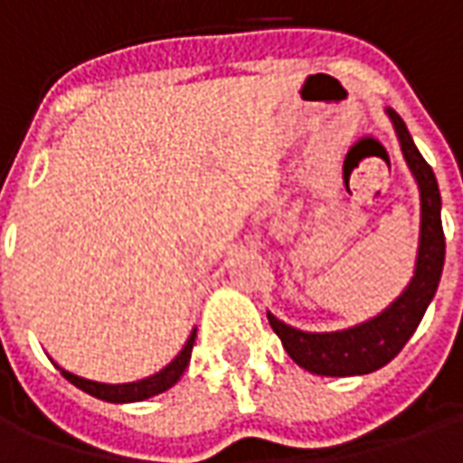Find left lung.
<instances>
[{
	"mask_svg": "<svg viewBox=\"0 0 463 463\" xmlns=\"http://www.w3.org/2000/svg\"><path fill=\"white\" fill-rule=\"evenodd\" d=\"M389 121L394 123L399 146L404 153L409 171L419 185L421 201V225H419V250L414 278L397 300L382 310L377 317L337 332H305L280 322L268 312V320L282 347L302 369L322 377H354L369 374L397 357L407 340L414 335L427 312L429 302L441 280L444 270V228H441V195L437 175L424 156L411 141L407 126L397 111L387 109Z\"/></svg>",
	"mask_w": 463,
	"mask_h": 463,
	"instance_id": "obj_1",
	"label": "left lung"
}]
</instances>
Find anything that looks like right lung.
Segmentation results:
<instances>
[{
    "label": "right lung",
    "mask_w": 463,
    "mask_h": 463,
    "mask_svg": "<svg viewBox=\"0 0 463 463\" xmlns=\"http://www.w3.org/2000/svg\"><path fill=\"white\" fill-rule=\"evenodd\" d=\"M193 342H195V330L191 332V337L188 342L183 345V349L178 352V357L173 359L171 364H165L161 372H156L151 377L138 379V382H128V384H104V382H94V379H84L79 377V374H71V372H66L61 369V374H64L74 387H79L86 394H91L96 399H104V402H114V404H126V402H143V399L156 397V394H161L165 389H171L181 374L188 367V362H191V352H193Z\"/></svg>",
    "instance_id": "right-lung-1"
}]
</instances>
